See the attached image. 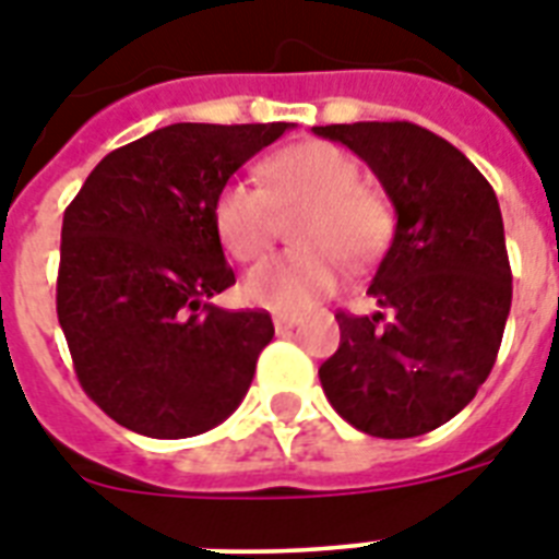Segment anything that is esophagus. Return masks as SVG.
Wrapping results in <instances>:
<instances>
[{"instance_id":"esophagus-1","label":"esophagus","mask_w":559,"mask_h":559,"mask_svg":"<svg viewBox=\"0 0 559 559\" xmlns=\"http://www.w3.org/2000/svg\"><path fill=\"white\" fill-rule=\"evenodd\" d=\"M272 322H275V331H278V333H289V331H293V328H296L298 322H301V319H298V316L278 313V316H275V319H272Z\"/></svg>"}]
</instances>
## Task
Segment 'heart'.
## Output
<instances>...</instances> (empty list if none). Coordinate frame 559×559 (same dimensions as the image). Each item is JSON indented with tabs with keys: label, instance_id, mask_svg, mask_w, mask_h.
<instances>
[{
	"label": "heart",
	"instance_id": "b5f03b06",
	"mask_svg": "<svg viewBox=\"0 0 559 559\" xmlns=\"http://www.w3.org/2000/svg\"><path fill=\"white\" fill-rule=\"evenodd\" d=\"M263 186L231 179L214 200L219 243L237 261H258L281 231L296 223L298 252L275 254L246 272L240 293L249 305L275 313H305L342 284V263L354 270L380 258L391 235V209L362 186L359 162L336 144L301 142L261 165Z\"/></svg>",
	"mask_w": 559,
	"mask_h": 559
}]
</instances>
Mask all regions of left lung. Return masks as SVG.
Segmentation results:
<instances>
[{
    "label": "left lung",
    "instance_id": "obj_1",
    "mask_svg": "<svg viewBox=\"0 0 559 559\" xmlns=\"http://www.w3.org/2000/svg\"><path fill=\"white\" fill-rule=\"evenodd\" d=\"M313 133L357 153L397 214L368 287L380 310L336 313L342 340L319 368L322 389L359 432H432L476 397L502 345L513 287L499 200L459 147L412 121Z\"/></svg>",
    "mask_w": 559,
    "mask_h": 559
}]
</instances>
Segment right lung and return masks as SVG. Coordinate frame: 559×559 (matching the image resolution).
Returning a JSON list of instances; mask_svg holds the SVG:
<instances>
[{
  "instance_id": "obj_1",
  "label": "right lung",
  "mask_w": 559,
  "mask_h": 559,
  "mask_svg": "<svg viewBox=\"0 0 559 559\" xmlns=\"http://www.w3.org/2000/svg\"><path fill=\"white\" fill-rule=\"evenodd\" d=\"M293 124H170L107 153L63 214L57 319L83 391L147 438L223 424L275 336L266 310H219L235 284L214 200Z\"/></svg>"
}]
</instances>
